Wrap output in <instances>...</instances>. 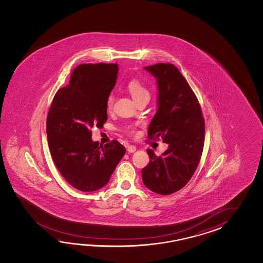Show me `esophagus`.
<instances>
[{"mask_svg":"<svg viewBox=\"0 0 263 263\" xmlns=\"http://www.w3.org/2000/svg\"><path fill=\"white\" fill-rule=\"evenodd\" d=\"M127 151H129V153H133L134 151H136V146L135 145H128L127 147Z\"/></svg>","mask_w":263,"mask_h":263,"instance_id":"esophagus-1","label":"esophagus"}]
</instances>
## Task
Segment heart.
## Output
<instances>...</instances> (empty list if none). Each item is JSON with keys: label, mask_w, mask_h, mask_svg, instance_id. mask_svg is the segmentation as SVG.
Listing matches in <instances>:
<instances>
[{"label": "heart", "mask_w": 263, "mask_h": 263, "mask_svg": "<svg viewBox=\"0 0 263 263\" xmlns=\"http://www.w3.org/2000/svg\"><path fill=\"white\" fill-rule=\"evenodd\" d=\"M127 87L129 90L130 95L133 96L134 100L135 101H138L142 98H145L147 97L149 98V92L148 90L146 89L144 84H142L140 82L139 80L137 79H133L130 80L128 84H127ZM112 102H114V97L112 95L108 96L106 101V105L108 108H111L112 106ZM129 133H133V129H129Z\"/></svg>", "instance_id": "1"}]
</instances>
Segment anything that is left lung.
I'll return each instance as SVG.
<instances>
[{
  "mask_svg": "<svg viewBox=\"0 0 263 263\" xmlns=\"http://www.w3.org/2000/svg\"><path fill=\"white\" fill-rule=\"evenodd\" d=\"M157 79L158 110L147 129L149 139L168 144L161 156L146 149L149 162L142 169L143 182L162 196L183 188L201 159L205 121L198 100L184 77L172 64L145 67Z\"/></svg>",
  "mask_w": 263,
  "mask_h": 263,
  "instance_id": "left-lung-1",
  "label": "left lung"
}]
</instances>
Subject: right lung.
Listing matches in <instances>:
<instances>
[{"instance_id": "obj_1", "label": "right lung", "mask_w": 263, "mask_h": 263, "mask_svg": "<svg viewBox=\"0 0 263 263\" xmlns=\"http://www.w3.org/2000/svg\"><path fill=\"white\" fill-rule=\"evenodd\" d=\"M118 64H83L56 92L47 117V136L56 167L69 184L94 192L108 183L126 148L117 140L99 145L91 129L107 120L106 101L118 78Z\"/></svg>"}]
</instances>
